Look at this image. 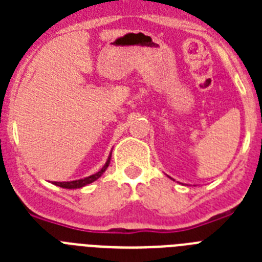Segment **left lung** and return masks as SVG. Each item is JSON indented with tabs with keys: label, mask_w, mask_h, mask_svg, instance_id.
<instances>
[{
	"label": "left lung",
	"mask_w": 262,
	"mask_h": 262,
	"mask_svg": "<svg viewBox=\"0 0 262 262\" xmlns=\"http://www.w3.org/2000/svg\"><path fill=\"white\" fill-rule=\"evenodd\" d=\"M169 178H170V177H169Z\"/></svg>",
	"instance_id": "obj_1"
}]
</instances>
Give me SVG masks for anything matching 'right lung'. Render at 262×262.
Wrapping results in <instances>:
<instances>
[{"label": "right lung", "mask_w": 262, "mask_h": 262, "mask_svg": "<svg viewBox=\"0 0 262 262\" xmlns=\"http://www.w3.org/2000/svg\"><path fill=\"white\" fill-rule=\"evenodd\" d=\"M110 160H111V154L108 155L107 160H106L105 165L102 166V168L99 169L98 172L94 173V174L92 176H88V177L85 178H80V180H75V181H64V182H53V185H56V186H60V187H64V189H80V187H84L86 186V185L92 184V182H94L96 180H98L101 176L105 173V170L107 169L108 164H110Z\"/></svg>", "instance_id": "obj_1"}]
</instances>
